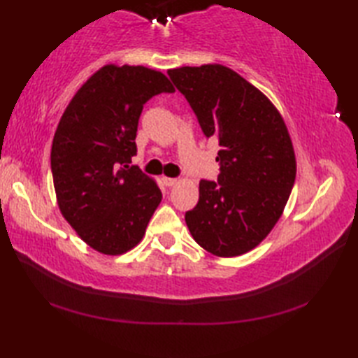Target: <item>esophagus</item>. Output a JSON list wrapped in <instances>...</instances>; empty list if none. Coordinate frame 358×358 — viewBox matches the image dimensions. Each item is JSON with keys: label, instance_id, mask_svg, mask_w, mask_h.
Listing matches in <instances>:
<instances>
[{"label": "esophagus", "instance_id": "1", "mask_svg": "<svg viewBox=\"0 0 358 358\" xmlns=\"http://www.w3.org/2000/svg\"><path fill=\"white\" fill-rule=\"evenodd\" d=\"M163 183L166 186H173L178 183V178H171V177H163Z\"/></svg>", "mask_w": 358, "mask_h": 358}]
</instances>
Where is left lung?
<instances>
[{
	"mask_svg": "<svg viewBox=\"0 0 358 358\" xmlns=\"http://www.w3.org/2000/svg\"><path fill=\"white\" fill-rule=\"evenodd\" d=\"M195 112L203 134L218 141V183L200 181V199L186 212L194 240L217 257L260 245L291 195L296 163L275 106L222 64L167 71Z\"/></svg>",
	"mask_w": 358,
	"mask_h": 358,
	"instance_id": "8db88e82",
	"label": "left lung"
}]
</instances>
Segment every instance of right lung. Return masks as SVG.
<instances>
[{
  "instance_id": "add662e5",
  "label": "right lung",
  "mask_w": 358,
  "mask_h": 358,
  "mask_svg": "<svg viewBox=\"0 0 358 358\" xmlns=\"http://www.w3.org/2000/svg\"><path fill=\"white\" fill-rule=\"evenodd\" d=\"M173 90L158 71L106 64L59 120L50 150L58 208L98 252L121 255L138 245L163 199L157 181L129 163L144 103Z\"/></svg>"
}]
</instances>
